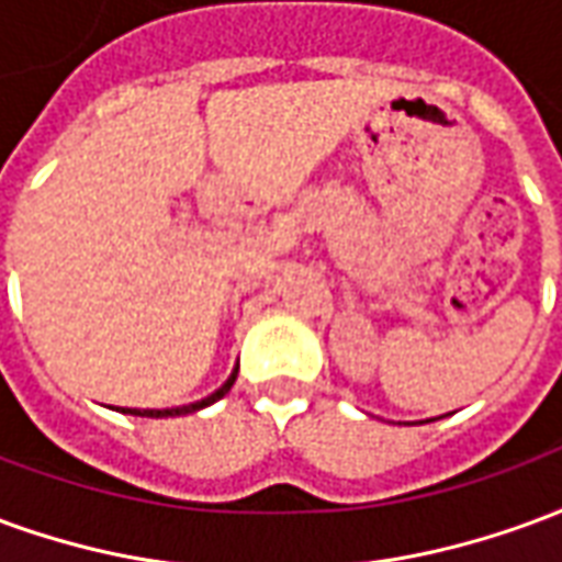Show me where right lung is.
<instances>
[{
  "label": "right lung",
  "mask_w": 562,
  "mask_h": 562,
  "mask_svg": "<svg viewBox=\"0 0 562 562\" xmlns=\"http://www.w3.org/2000/svg\"><path fill=\"white\" fill-rule=\"evenodd\" d=\"M234 379H237V367H234V373L228 379H225V385L222 389H216L210 397H204V401L198 403H189V406H173V409H123V413L128 415H140V418H168V415H189V413H198V409H204V406H210V403L222 401L228 391H232Z\"/></svg>",
  "instance_id": "right-lung-1"
}]
</instances>
